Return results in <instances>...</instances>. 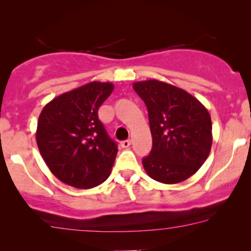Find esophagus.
Wrapping results in <instances>:
<instances>
[{
	"label": "esophagus",
	"mask_w": 251,
	"mask_h": 251,
	"mask_svg": "<svg viewBox=\"0 0 251 251\" xmlns=\"http://www.w3.org/2000/svg\"><path fill=\"white\" fill-rule=\"evenodd\" d=\"M129 145H131V140H123V142H120V146L123 149H127L129 148Z\"/></svg>",
	"instance_id": "1"
}]
</instances>
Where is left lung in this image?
<instances>
[{"label":"left lung","instance_id":"left-lung-1","mask_svg":"<svg viewBox=\"0 0 251 251\" xmlns=\"http://www.w3.org/2000/svg\"><path fill=\"white\" fill-rule=\"evenodd\" d=\"M149 112L152 150L143 165L152 179L176 184L188 179L206 160L212 145L208 109L184 89L159 80L133 83Z\"/></svg>","mask_w":251,"mask_h":251}]
</instances>
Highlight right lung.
<instances>
[{
    "instance_id": "1",
    "label": "right lung",
    "mask_w": 251,
    "mask_h": 251,
    "mask_svg": "<svg viewBox=\"0 0 251 251\" xmlns=\"http://www.w3.org/2000/svg\"><path fill=\"white\" fill-rule=\"evenodd\" d=\"M113 88L111 82H88L54 98L40 113L37 148L62 183L92 189L111 174L117 144L98 118V109Z\"/></svg>"
}]
</instances>
